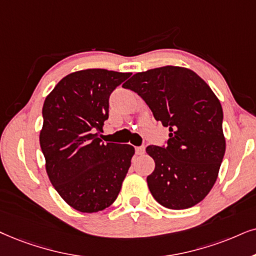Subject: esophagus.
<instances>
[{
  "instance_id": "obj_1",
  "label": "esophagus",
  "mask_w": 256,
  "mask_h": 256,
  "mask_svg": "<svg viewBox=\"0 0 256 256\" xmlns=\"http://www.w3.org/2000/svg\"><path fill=\"white\" fill-rule=\"evenodd\" d=\"M136 152H137V154H144L145 146H137L136 148Z\"/></svg>"
}]
</instances>
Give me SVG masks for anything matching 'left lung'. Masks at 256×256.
Masks as SVG:
<instances>
[{"label": "left lung", "mask_w": 256, "mask_h": 256, "mask_svg": "<svg viewBox=\"0 0 256 256\" xmlns=\"http://www.w3.org/2000/svg\"><path fill=\"white\" fill-rule=\"evenodd\" d=\"M138 93L157 122L169 128L166 146L150 145L148 189L166 208L188 209L208 195L226 152L221 102L192 70L164 66L136 73L122 85Z\"/></svg>", "instance_id": "1"}]
</instances>
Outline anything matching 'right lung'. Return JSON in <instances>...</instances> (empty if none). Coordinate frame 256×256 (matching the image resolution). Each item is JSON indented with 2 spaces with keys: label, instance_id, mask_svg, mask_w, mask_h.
Returning <instances> with one entry per match:
<instances>
[{
  "label": "right lung",
  "instance_id": "add662e5",
  "mask_svg": "<svg viewBox=\"0 0 256 256\" xmlns=\"http://www.w3.org/2000/svg\"><path fill=\"white\" fill-rule=\"evenodd\" d=\"M131 73L102 68L73 72L56 84L42 108L40 146L50 183L78 212H96L117 198L134 154L128 144L102 143L108 98Z\"/></svg>",
  "mask_w": 256,
  "mask_h": 256
}]
</instances>
